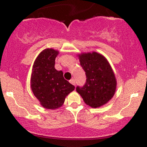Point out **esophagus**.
Instances as JSON below:
<instances>
[{"label":"esophagus","instance_id":"34e87169","mask_svg":"<svg viewBox=\"0 0 147 147\" xmlns=\"http://www.w3.org/2000/svg\"><path fill=\"white\" fill-rule=\"evenodd\" d=\"M70 83L71 84H72V85L75 86V84H76V83H75V79H70Z\"/></svg>","mask_w":147,"mask_h":147}]
</instances>
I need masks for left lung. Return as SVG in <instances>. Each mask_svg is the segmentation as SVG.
<instances>
[{
  "mask_svg": "<svg viewBox=\"0 0 147 147\" xmlns=\"http://www.w3.org/2000/svg\"><path fill=\"white\" fill-rule=\"evenodd\" d=\"M86 76L84 86L76 90L84 102L92 108L100 107L111 100L115 92L117 81L109 61L96 52L78 55Z\"/></svg>",
  "mask_w": 147,
  "mask_h": 147,
  "instance_id": "8db88e82",
  "label": "left lung"
}]
</instances>
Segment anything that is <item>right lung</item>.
<instances>
[{"label":"right lung","instance_id":"obj_1","mask_svg":"<svg viewBox=\"0 0 147 147\" xmlns=\"http://www.w3.org/2000/svg\"><path fill=\"white\" fill-rule=\"evenodd\" d=\"M59 52L52 48L43 50L34 63L31 88L41 105L47 109H57L63 104L66 96L75 86L63 78L61 70L55 68Z\"/></svg>","mask_w":147,"mask_h":147}]
</instances>
